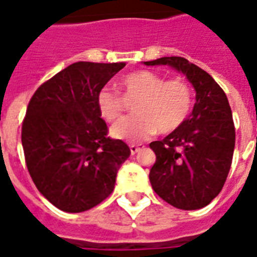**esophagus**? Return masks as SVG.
I'll return each mask as SVG.
<instances>
[{"instance_id": "obj_1", "label": "esophagus", "mask_w": 257, "mask_h": 257, "mask_svg": "<svg viewBox=\"0 0 257 257\" xmlns=\"http://www.w3.org/2000/svg\"><path fill=\"white\" fill-rule=\"evenodd\" d=\"M129 150H131V154L135 156V154H138L140 150H143V146L142 145H131L129 146Z\"/></svg>"}]
</instances>
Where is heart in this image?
Listing matches in <instances>:
<instances>
[{
    "mask_svg": "<svg viewBox=\"0 0 257 257\" xmlns=\"http://www.w3.org/2000/svg\"><path fill=\"white\" fill-rule=\"evenodd\" d=\"M125 96H134L135 115L118 121L111 128V136L125 142H143L160 131L171 134L180 128L193 107V92L182 78L165 81L160 74L139 70L128 74L121 81ZM97 110L108 122L122 112L121 97L108 88H101L96 97Z\"/></svg>",
    "mask_w": 257,
    "mask_h": 257,
    "instance_id": "b5f03b06",
    "label": "heart"
}]
</instances>
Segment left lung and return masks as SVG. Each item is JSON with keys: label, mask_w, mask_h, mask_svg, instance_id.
Masks as SVG:
<instances>
[{"label": "left lung", "mask_w": 257, "mask_h": 257, "mask_svg": "<svg viewBox=\"0 0 257 257\" xmlns=\"http://www.w3.org/2000/svg\"><path fill=\"white\" fill-rule=\"evenodd\" d=\"M145 64L175 68L195 89V104L183 125L150 143L157 160L149 178L168 204L201 209L220 193L231 167L235 128L227 96L209 74L187 59L171 56Z\"/></svg>", "instance_id": "1"}]
</instances>
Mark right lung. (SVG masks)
<instances>
[{
	"mask_svg": "<svg viewBox=\"0 0 257 257\" xmlns=\"http://www.w3.org/2000/svg\"><path fill=\"white\" fill-rule=\"evenodd\" d=\"M125 63L77 62L36 90L22 125L26 165L38 191L56 208L84 212L112 193L131 150L107 138L99 90Z\"/></svg>",
	"mask_w": 257,
	"mask_h": 257,
	"instance_id": "obj_1",
	"label": "right lung"
}]
</instances>
